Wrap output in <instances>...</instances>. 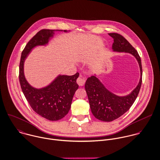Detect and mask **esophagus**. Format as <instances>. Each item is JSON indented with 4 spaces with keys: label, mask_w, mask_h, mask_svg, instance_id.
<instances>
[{
    "label": "esophagus",
    "mask_w": 160,
    "mask_h": 160,
    "mask_svg": "<svg viewBox=\"0 0 160 160\" xmlns=\"http://www.w3.org/2000/svg\"><path fill=\"white\" fill-rule=\"evenodd\" d=\"M84 82H85L84 79H83V78H81V77H79V78H78V79H77V83H78V84L79 86H82L84 84Z\"/></svg>",
    "instance_id": "esophagus-1"
}]
</instances>
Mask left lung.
I'll return each mask as SVG.
<instances>
[{"label": "left lung", "mask_w": 160, "mask_h": 160, "mask_svg": "<svg viewBox=\"0 0 160 160\" xmlns=\"http://www.w3.org/2000/svg\"><path fill=\"white\" fill-rule=\"evenodd\" d=\"M108 35L113 38V52L131 54L137 59L140 67V78L137 86L130 94L125 96H117L108 91L96 75L88 78L85 89L91 112L96 118L104 122L113 121L129 110L138 95L142 82V62L137 51L121 35L110 33Z\"/></svg>", "instance_id": "left-lung-1"}]
</instances>
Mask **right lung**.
Wrapping results in <instances>:
<instances>
[{"label":"right lung","instance_id":"1","mask_svg":"<svg viewBox=\"0 0 160 160\" xmlns=\"http://www.w3.org/2000/svg\"><path fill=\"white\" fill-rule=\"evenodd\" d=\"M55 31L62 30L43 29L38 32L23 50L19 66L20 84L26 99L36 113L51 121L59 120L68 113L74 94L79 87L76 79L79 74L58 75L47 86L37 89L27 81L24 74V62L33 48L48 43Z\"/></svg>","mask_w":160,"mask_h":160}]
</instances>
